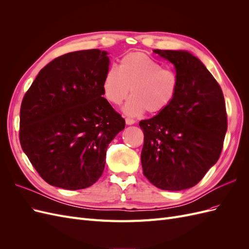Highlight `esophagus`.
<instances>
[{
	"label": "esophagus",
	"instance_id": "34e87169",
	"mask_svg": "<svg viewBox=\"0 0 249 249\" xmlns=\"http://www.w3.org/2000/svg\"><path fill=\"white\" fill-rule=\"evenodd\" d=\"M135 123H136V120L133 119V118H129V117L125 118V124H126L131 125V124H134Z\"/></svg>",
	"mask_w": 249,
	"mask_h": 249
}]
</instances>
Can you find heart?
<instances>
[{
    "mask_svg": "<svg viewBox=\"0 0 249 249\" xmlns=\"http://www.w3.org/2000/svg\"><path fill=\"white\" fill-rule=\"evenodd\" d=\"M130 89L132 97L124 107L127 115L138 116L146 110L160 113L175 100L178 78L144 53L134 52L122 58L118 69H108L103 79L104 94L115 106L127 99Z\"/></svg>",
    "mask_w": 249,
    "mask_h": 249,
    "instance_id": "1",
    "label": "heart"
}]
</instances>
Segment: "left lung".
I'll return each instance as SVG.
<instances>
[{
  "label": "left lung",
  "mask_w": 249,
  "mask_h": 249,
  "mask_svg": "<svg viewBox=\"0 0 249 249\" xmlns=\"http://www.w3.org/2000/svg\"><path fill=\"white\" fill-rule=\"evenodd\" d=\"M176 67L175 100L153 118L141 120L143 175L162 190L196 185L218 161L228 130L222 90L200 60L187 51L154 50Z\"/></svg>",
  "instance_id": "left-lung-1"
}]
</instances>
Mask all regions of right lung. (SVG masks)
Returning <instances> with one entry per match:
<instances>
[{
    "label": "right lung",
    "instance_id": "add662e5",
    "mask_svg": "<svg viewBox=\"0 0 249 249\" xmlns=\"http://www.w3.org/2000/svg\"><path fill=\"white\" fill-rule=\"evenodd\" d=\"M108 53H67L37 74L20 106L19 141L52 186L84 189L103 175L109 143L125 122L103 97Z\"/></svg>",
    "mask_w": 249,
    "mask_h": 249
}]
</instances>
